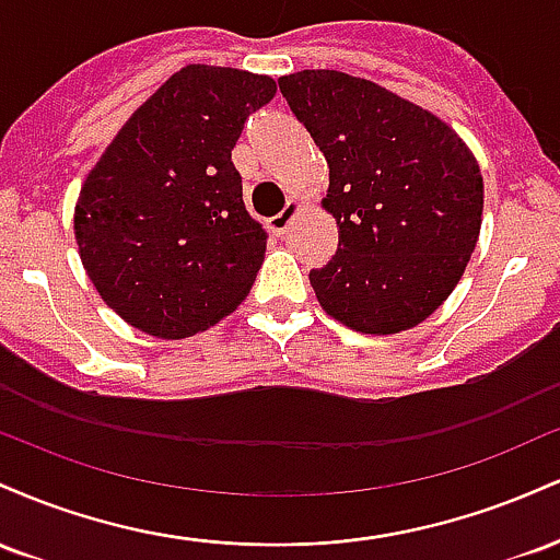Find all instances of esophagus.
<instances>
[{
	"label": "esophagus",
	"instance_id": "esophagus-1",
	"mask_svg": "<svg viewBox=\"0 0 560 560\" xmlns=\"http://www.w3.org/2000/svg\"><path fill=\"white\" fill-rule=\"evenodd\" d=\"M302 213V205L298 202V199H289L287 202V208L281 210L279 215H273V221H271V229L276 231V234L279 236H284L287 231H289V226H292L294 221H298V215Z\"/></svg>",
	"mask_w": 560,
	"mask_h": 560
}]
</instances>
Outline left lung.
<instances>
[{"label": "left lung", "instance_id": "obj_1", "mask_svg": "<svg viewBox=\"0 0 560 560\" xmlns=\"http://www.w3.org/2000/svg\"><path fill=\"white\" fill-rule=\"evenodd\" d=\"M289 110L329 163L339 244L313 292L339 324L397 334L450 298L477 247L485 184L464 139L423 107L339 70L281 75Z\"/></svg>", "mask_w": 560, "mask_h": 560}]
</instances>
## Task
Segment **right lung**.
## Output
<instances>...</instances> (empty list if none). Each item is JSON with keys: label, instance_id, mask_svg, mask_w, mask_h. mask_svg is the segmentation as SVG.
<instances>
[{"label": "right lung", "instance_id": "obj_1", "mask_svg": "<svg viewBox=\"0 0 560 560\" xmlns=\"http://www.w3.org/2000/svg\"><path fill=\"white\" fill-rule=\"evenodd\" d=\"M271 75L186 66L139 107L81 186L75 242L100 298L160 339L229 316L253 289L266 231L231 163Z\"/></svg>", "mask_w": 560, "mask_h": 560}]
</instances>
